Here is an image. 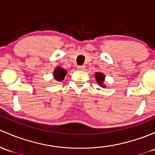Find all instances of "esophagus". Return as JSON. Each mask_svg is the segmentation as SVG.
I'll return each instance as SVG.
<instances>
[{"label":"esophagus","instance_id":"obj_1","mask_svg":"<svg viewBox=\"0 0 155 155\" xmlns=\"http://www.w3.org/2000/svg\"><path fill=\"white\" fill-rule=\"evenodd\" d=\"M77 68H78V70H80V71H83V70H84V68H85V67H84V65H82V66H78Z\"/></svg>","mask_w":155,"mask_h":155}]
</instances>
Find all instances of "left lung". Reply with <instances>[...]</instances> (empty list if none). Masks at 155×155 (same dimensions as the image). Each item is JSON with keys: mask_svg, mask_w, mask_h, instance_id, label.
<instances>
[{"mask_svg": "<svg viewBox=\"0 0 155 155\" xmlns=\"http://www.w3.org/2000/svg\"><path fill=\"white\" fill-rule=\"evenodd\" d=\"M95 77H96V79H97V82L99 83V84L102 85V82H103L104 79H105V76H104L103 73H97L95 74ZM102 87H105V86H102Z\"/></svg>", "mask_w": 155, "mask_h": 155, "instance_id": "1", "label": "left lung"}]
</instances>
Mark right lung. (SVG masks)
I'll use <instances>...</instances> for the list:
<instances>
[{"label":"right lung","mask_w":155,"mask_h":155,"mask_svg":"<svg viewBox=\"0 0 155 155\" xmlns=\"http://www.w3.org/2000/svg\"><path fill=\"white\" fill-rule=\"evenodd\" d=\"M66 73H67V71L62 69L61 68L58 67V68L55 70L54 73H53V76H54L55 79H56V80H58V82H61V80L64 79Z\"/></svg>","instance_id":"add662e5"}]
</instances>
